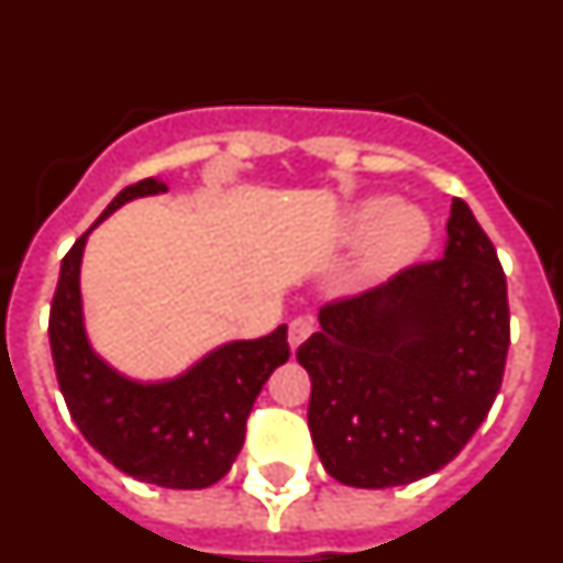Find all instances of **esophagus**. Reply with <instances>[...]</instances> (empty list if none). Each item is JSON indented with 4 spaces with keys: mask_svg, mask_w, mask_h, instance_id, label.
Instances as JSON below:
<instances>
[{
    "mask_svg": "<svg viewBox=\"0 0 563 563\" xmlns=\"http://www.w3.org/2000/svg\"><path fill=\"white\" fill-rule=\"evenodd\" d=\"M312 330H316V321H312L310 316H298L290 321V332H287V343H290V350L296 352L301 343L307 341V338L312 335Z\"/></svg>",
    "mask_w": 563,
    "mask_h": 563,
    "instance_id": "34e87169",
    "label": "esophagus"
}]
</instances>
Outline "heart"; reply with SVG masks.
Here are the masks:
<instances>
[{"label":"heart","mask_w":563,"mask_h":563,"mask_svg":"<svg viewBox=\"0 0 563 563\" xmlns=\"http://www.w3.org/2000/svg\"><path fill=\"white\" fill-rule=\"evenodd\" d=\"M341 239L363 245L355 265L357 285H380L420 262L434 239V222L415 202L369 197L346 213Z\"/></svg>","instance_id":"obj_1"}]
</instances>
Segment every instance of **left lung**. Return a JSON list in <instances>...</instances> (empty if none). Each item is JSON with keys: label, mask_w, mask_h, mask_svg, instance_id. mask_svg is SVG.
I'll use <instances>...</instances> for the list:
<instances>
[{"label": "left lung", "mask_w": 563, "mask_h": 563, "mask_svg": "<svg viewBox=\"0 0 563 563\" xmlns=\"http://www.w3.org/2000/svg\"><path fill=\"white\" fill-rule=\"evenodd\" d=\"M296 357L307 422L332 479L395 487L437 474L499 395L510 346L507 282L467 202H451L442 258L318 312Z\"/></svg>", "instance_id": "1"}]
</instances>
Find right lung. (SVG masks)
I'll return each instance as SVG.
<instances>
[{
	"instance_id": "add662e5",
	"label": "right lung",
	"mask_w": 563,
	"mask_h": 563,
	"mask_svg": "<svg viewBox=\"0 0 563 563\" xmlns=\"http://www.w3.org/2000/svg\"><path fill=\"white\" fill-rule=\"evenodd\" d=\"M161 177L123 188L64 256L49 307V350L73 422L118 471L157 487L200 490L231 471L245 422L267 377L287 363V324L251 341H225L180 375L137 380L101 357L87 335L81 258L89 233L118 208L166 194Z\"/></svg>"
}]
</instances>
